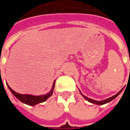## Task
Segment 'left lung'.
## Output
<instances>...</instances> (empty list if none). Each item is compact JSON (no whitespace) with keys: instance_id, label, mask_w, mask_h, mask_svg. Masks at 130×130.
<instances>
[{"instance_id":"8db88e82","label":"left lung","mask_w":130,"mask_h":130,"mask_svg":"<svg viewBox=\"0 0 130 130\" xmlns=\"http://www.w3.org/2000/svg\"><path fill=\"white\" fill-rule=\"evenodd\" d=\"M123 90V88L122 89V90H120V91H119L118 93L116 94V95H113V97H111V98H108V99H106V100H104L103 101H96V100H91V99H90V98H87V97H86L85 95H82V93H81V94L82 95V96L84 97V98L86 100H88V102H91V103H93V104H98V105H102V104H106V103H108V102H111V101H112L113 100H114L115 98H116L119 94H120L121 92H122V90Z\"/></svg>"}]
</instances>
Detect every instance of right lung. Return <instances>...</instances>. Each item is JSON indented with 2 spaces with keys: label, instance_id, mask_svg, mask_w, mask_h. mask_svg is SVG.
<instances>
[{
  "label": "right lung",
  "instance_id": "add662e5",
  "mask_svg": "<svg viewBox=\"0 0 130 130\" xmlns=\"http://www.w3.org/2000/svg\"><path fill=\"white\" fill-rule=\"evenodd\" d=\"M7 86L8 88L10 89V91L12 92L14 95L15 96L16 98L18 99L19 100L21 101V102L26 104H28V105H30V106H34L37 104L41 103V102H43L46 101L47 99H48L49 97H51L53 94V90H54V88L55 87V82H54V84H53V87H52V89L46 95H39V96H35V95H22V94H19V93H17L15 91L7 85Z\"/></svg>",
  "mask_w": 130,
  "mask_h": 130
}]
</instances>
